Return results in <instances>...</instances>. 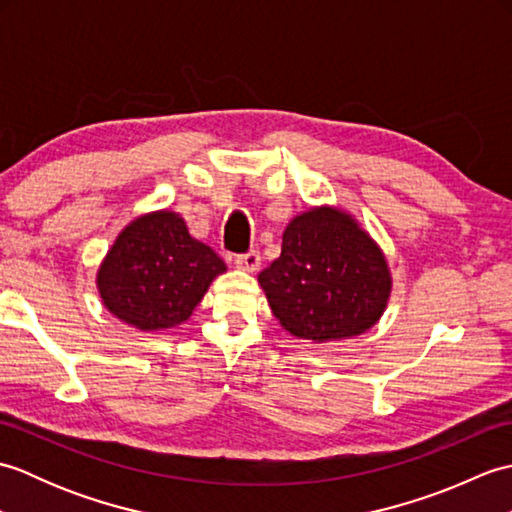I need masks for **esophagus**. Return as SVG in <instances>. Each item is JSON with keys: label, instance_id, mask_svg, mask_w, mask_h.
<instances>
[{"label": "esophagus", "instance_id": "esophagus-1", "mask_svg": "<svg viewBox=\"0 0 512 512\" xmlns=\"http://www.w3.org/2000/svg\"><path fill=\"white\" fill-rule=\"evenodd\" d=\"M235 264L237 268L246 270V273H255L259 264H262V255H259V250H248V253L235 257Z\"/></svg>", "mask_w": 512, "mask_h": 512}]
</instances>
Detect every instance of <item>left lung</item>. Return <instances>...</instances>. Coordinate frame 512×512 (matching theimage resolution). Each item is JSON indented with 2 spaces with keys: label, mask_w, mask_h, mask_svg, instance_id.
Segmentation results:
<instances>
[{
  "label": "left lung",
  "mask_w": 512,
  "mask_h": 512,
  "mask_svg": "<svg viewBox=\"0 0 512 512\" xmlns=\"http://www.w3.org/2000/svg\"><path fill=\"white\" fill-rule=\"evenodd\" d=\"M259 284L284 330L328 343L376 325L391 275L383 250L352 215L321 206L286 226L281 255L259 273Z\"/></svg>",
  "instance_id": "obj_1"
}]
</instances>
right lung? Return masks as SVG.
Here are the masks:
<instances>
[{
    "instance_id": "add662e5",
    "label": "right lung",
    "mask_w": 512,
    "mask_h": 512,
    "mask_svg": "<svg viewBox=\"0 0 512 512\" xmlns=\"http://www.w3.org/2000/svg\"><path fill=\"white\" fill-rule=\"evenodd\" d=\"M224 262L189 235L178 213L138 217L116 237L96 275L105 308L143 332L191 317Z\"/></svg>"
}]
</instances>
